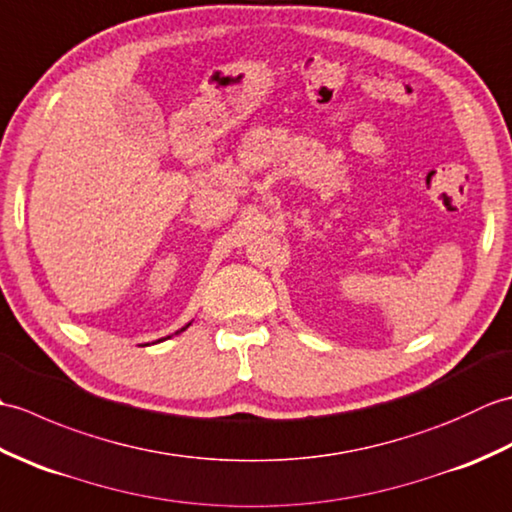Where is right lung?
Returning <instances> with one entry per match:
<instances>
[{
	"mask_svg": "<svg viewBox=\"0 0 512 512\" xmlns=\"http://www.w3.org/2000/svg\"><path fill=\"white\" fill-rule=\"evenodd\" d=\"M187 328H189V325H187ZM187 328H182V330H187Z\"/></svg>",
	"mask_w": 512,
	"mask_h": 512,
	"instance_id": "obj_1",
	"label": "right lung"
}]
</instances>
